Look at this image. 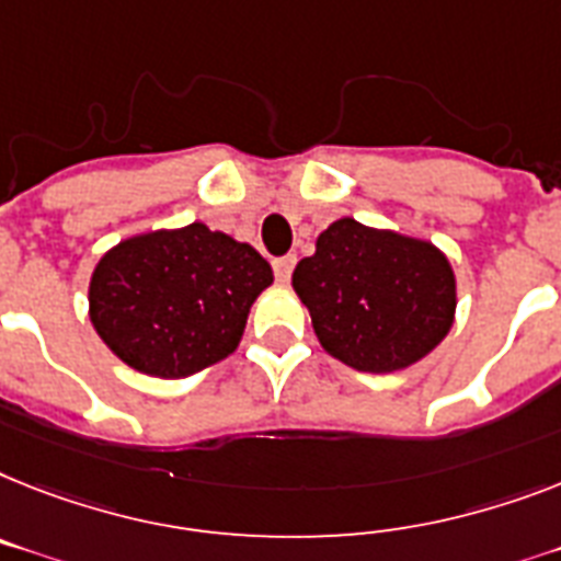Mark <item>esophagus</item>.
Masks as SVG:
<instances>
[{
  "label": "esophagus",
  "instance_id": "esophagus-1",
  "mask_svg": "<svg viewBox=\"0 0 561 561\" xmlns=\"http://www.w3.org/2000/svg\"><path fill=\"white\" fill-rule=\"evenodd\" d=\"M295 263H298V257L295 254H284V257H277L272 266H275V277H277V284H289V277H291V270H295Z\"/></svg>",
  "mask_w": 561,
  "mask_h": 561
}]
</instances>
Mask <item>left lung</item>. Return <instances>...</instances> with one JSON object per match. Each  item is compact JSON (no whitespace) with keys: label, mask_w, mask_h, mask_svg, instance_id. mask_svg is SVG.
Returning a JSON list of instances; mask_svg holds the SVG:
<instances>
[{"label":"left lung","mask_w":561,"mask_h":561,"mask_svg":"<svg viewBox=\"0 0 561 561\" xmlns=\"http://www.w3.org/2000/svg\"><path fill=\"white\" fill-rule=\"evenodd\" d=\"M291 286L332 358L396 373L430 355L456 318V275L430 240L341 217L318 234Z\"/></svg>","instance_id":"8db88e82"}]
</instances>
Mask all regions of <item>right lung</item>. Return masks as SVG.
<instances>
[{"label":"right lung","instance_id":"obj_1","mask_svg":"<svg viewBox=\"0 0 561 561\" xmlns=\"http://www.w3.org/2000/svg\"><path fill=\"white\" fill-rule=\"evenodd\" d=\"M272 266L249 243L203 224L146 231L100 257L88 314L137 373L186 378L238 350Z\"/></svg>","mask_w":561,"mask_h":561}]
</instances>
